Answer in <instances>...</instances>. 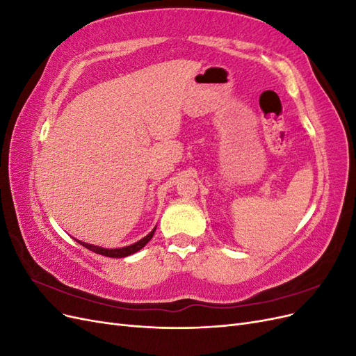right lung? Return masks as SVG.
<instances>
[{
	"label": "right lung",
	"instance_id": "obj_1",
	"mask_svg": "<svg viewBox=\"0 0 356 356\" xmlns=\"http://www.w3.org/2000/svg\"><path fill=\"white\" fill-rule=\"evenodd\" d=\"M156 232V227L149 232L145 238H143L141 241H138L132 245L129 246H123V248H114V250H108V248H101V246H96V245H90V243H86V242H81V241H77L80 245H83L84 248H88L89 251H93L96 254H101V255H105V257H111V258H123V257H127V255H132L135 252H138L139 250H143V248L149 242V239L153 238V234Z\"/></svg>",
	"mask_w": 356,
	"mask_h": 356
}]
</instances>
